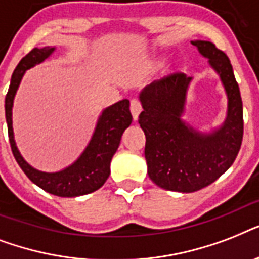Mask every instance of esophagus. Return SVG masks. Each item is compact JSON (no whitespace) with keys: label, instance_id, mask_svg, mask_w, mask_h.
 I'll return each instance as SVG.
<instances>
[{"label":"esophagus","instance_id":"34e87169","mask_svg":"<svg viewBox=\"0 0 259 259\" xmlns=\"http://www.w3.org/2000/svg\"><path fill=\"white\" fill-rule=\"evenodd\" d=\"M141 102L138 101V99H133V101L130 102V111H132V115H133L134 121H137L138 119V115L141 113Z\"/></svg>","mask_w":259,"mask_h":259}]
</instances>
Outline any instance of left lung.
Masks as SVG:
<instances>
[{
  "label": "left lung",
  "instance_id": "1",
  "mask_svg": "<svg viewBox=\"0 0 259 259\" xmlns=\"http://www.w3.org/2000/svg\"><path fill=\"white\" fill-rule=\"evenodd\" d=\"M217 71L229 98L225 123L200 133L181 119L191 79L183 72L154 80L142 90L138 123L146 137L148 175L168 191L195 192L212 184L233 165L243 138V107L233 66L211 41H192Z\"/></svg>",
  "mask_w": 259,
  "mask_h": 259
}]
</instances>
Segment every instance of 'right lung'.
<instances>
[{"instance_id": "add662e5", "label": "right lung", "mask_w": 259, "mask_h": 259, "mask_svg": "<svg viewBox=\"0 0 259 259\" xmlns=\"http://www.w3.org/2000/svg\"><path fill=\"white\" fill-rule=\"evenodd\" d=\"M54 51V47L33 48L29 54L20 60L12 75L9 90L5 98V117L10 148L20 168L37 187L60 197L82 196L97 191L105 184L110 175L111 158L119 146L122 134L133 121V117L130 114V103L127 99L109 106L102 111L90 144L72 165L55 173L41 172L32 168L22 158L14 142L12 107H13L14 95L25 71L38 63L44 62Z\"/></svg>"}]
</instances>
